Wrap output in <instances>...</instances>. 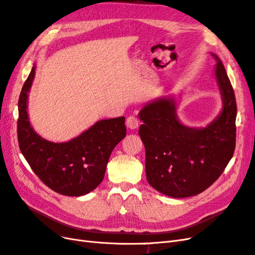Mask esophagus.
Here are the masks:
<instances>
[{"instance_id":"esophagus-1","label":"esophagus","mask_w":255,"mask_h":255,"mask_svg":"<svg viewBox=\"0 0 255 255\" xmlns=\"http://www.w3.org/2000/svg\"><path fill=\"white\" fill-rule=\"evenodd\" d=\"M138 125H139V120H138L134 116H129L127 119V127L130 129H135L138 128Z\"/></svg>"}]
</instances>
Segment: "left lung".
<instances>
[{
  "mask_svg": "<svg viewBox=\"0 0 255 255\" xmlns=\"http://www.w3.org/2000/svg\"><path fill=\"white\" fill-rule=\"evenodd\" d=\"M215 76L222 111L205 128H189L176 116L174 98L157 99L139 113V136L145 149V175L166 196L187 198L201 194L218 179L232 158L236 141V100L226 69L217 55Z\"/></svg>",
  "mask_w": 255,
  "mask_h": 255,
  "instance_id": "8db88e82",
  "label": "left lung"
}]
</instances>
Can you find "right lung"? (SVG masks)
Returning a JSON list of instances; mask_svg holds the SVG:
<instances>
[{
	"mask_svg": "<svg viewBox=\"0 0 255 255\" xmlns=\"http://www.w3.org/2000/svg\"><path fill=\"white\" fill-rule=\"evenodd\" d=\"M35 69L33 66L18 102L20 150L36 175L49 188L64 196L87 195L102 182L114 148L126 137V118L100 120L67 142L44 139L30 126L27 115V97Z\"/></svg>",
	"mask_w": 255,
	"mask_h": 255,
	"instance_id": "add662e5",
	"label": "right lung"
}]
</instances>
